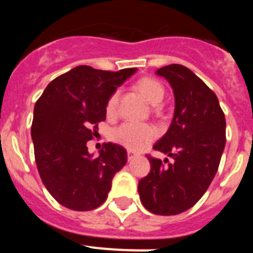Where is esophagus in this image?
Segmentation results:
<instances>
[{
  "label": "esophagus",
  "instance_id": "34e87169",
  "mask_svg": "<svg viewBox=\"0 0 253 253\" xmlns=\"http://www.w3.org/2000/svg\"><path fill=\"white\" fill-rule=\"evenodd\" d=\"M134 157H135V153H134L133 151H128V158H129V161L133 160Z\"/></svg>",
  "mask_w": 253,
  "mask_h": 253
}]
</instances>
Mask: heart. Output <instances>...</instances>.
I'll return each mask as SVG.
<instances>
[{
    "label": "heart",
    "instance_id": "heart-1",
    "mask_svg": "<svg viewBox=\"0 0 253 253\" xmlns=\"http://www.w3.org/2000/svg\"><path fill=\"white\" fill-rule=\"evenodd\" d=\"M135 88L152 105L160 104L165 96V88L161 82L151 77H143L138 80ZM118 99H119L118 92L111 93L110 97L107 99L106 106H105L107 116L115 115ZM156 137H157V129L154 128L153 125L137 124V123H124L114 129L111 133V139L114 142L130 151H140Z\"/></svg>",
    "mask_w": 253,
    "mask_h": 253
}]
</instances>
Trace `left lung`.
<instances>
[{
	"label": "left lung",
	"instance_id": "obj_1",
	"mask_svg": "<svg viewBox=\"0 0 253 253\" xmlns=\"http://www.w3.org/2000/svg\"><path fill=\"white\" fill-rule=\"evenodd\" d=\"M175 95V114L167 133L153 146L173 162L147 156L151 171L138 182L143 207L157 215H176L200 200L213 181L225 146V118L218 97L189 68L157 69Z\"/></svg>",
	"mask_w": 253,
	"mask_h": 253
}]
</instances>
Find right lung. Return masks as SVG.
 I'll use <instances>...</instances> for the list:
<instances>
[{
  "instance_id": "add662e5",
  "label": "right lung",
  "mask_w": 253,
  "mask_h": 253,
  "mask_svg": "<svg viewBox=\"0 0 253 253\" xmlns=\"http://www.w3.org/2000/svg\"><path fill=\"white\" fill-rule=\"evenodd\" d=\"M135 71L75 67L54 78L35 104L31 125L35 162L44 186L60 205L87 211L107 199L113 177L128 161L126 151L105 143L93 157L87 142L106 119L107 99Z\"/></svg>"
}]
</instances>
